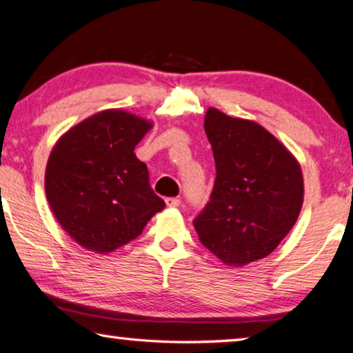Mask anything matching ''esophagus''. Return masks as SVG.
Returning a JSON list of instances; mask_svg holds the SVG:
<instances>
[{"mask_svg":"<svg viewBox=\"0 0 353 353\" xmlns=\"http://www.w3.org/2000/svg\"><path fill=\"white\" fill-rule=\"evenodd\" d=\"M165 202H166V205L171 207V208H176V207L181 205V199H179V198H166Z\"/></svg>","mask_w":353,"mask_h":353,"instance_id":"1","label":"esophagus"}]
</instances>
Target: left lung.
<instances>
[{"instance_id":"1","label":"left lung","mask_w":353,"mask_h":353,"mask_svg":"<svg viewBox=\"0 0 353 353\" xmlns=\"http://www.w3.org/2000/svg\"><path fill=\"white\" fill-rule=\"evenodd\" d=\"M204 129L216 179L210 201L193 219L199 240L225 265L265 259L301 213V166L276 137L249 119L208 109Z\"/></svg>"}]
</instances>
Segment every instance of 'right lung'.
Wrapping results in <instances>:
<instances>
[{
	"instance_id": "1",
	"label": "right lung",
	"mask_w": 353,
	"mask_h": 353,
	"mask_svg": "<svg viewBox=\"0 0 353 353\" xmlns=\"http://www.w3.org/2000/svg\"><path fill=\"white\" fill-rule=\"evenodd\" d=\"M151 123L104 110L70 129L48 160L45 190L51 210L76 243L105 254L139 236L165 201L134 152Z\"/></svg>"
}]
</instances>
